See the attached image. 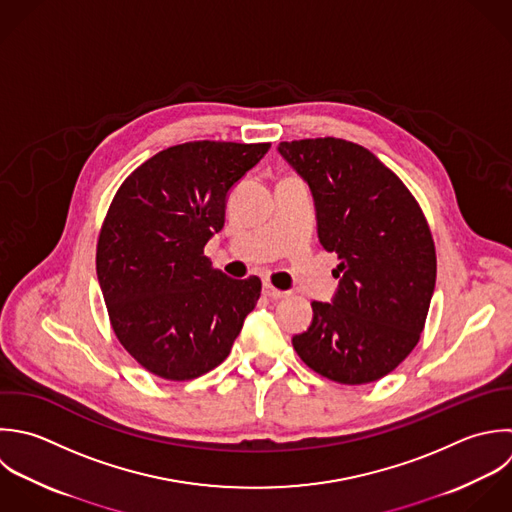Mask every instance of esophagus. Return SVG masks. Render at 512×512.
Segmentation results:
<instances>
[{
  "label": "esophagus",
  "instance_id": "esophagus-1",
  "mask_svg": "<svg viewBox=\"0 0 512 512\" xmlns=\"http://www.w3.org/2000/svg\"><path fill=\"white\" fill-rule=\"evenodd\" d=\"M263 295L269 297V299H283V297H287L285 291L275 289L271 283H263Z\"/></svg>",
  "mask_w": 512,
  "mask_h": 512
}]
</instances>
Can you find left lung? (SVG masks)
Segmentation results:
<instances>
[{"label":"left lung","mask_w":512,"mask_h":512,"mask_svg":"<svg viewBox=\"0 0 512 512\" xmlns=\"http://www.w3.org/2000/svg\"><path fill=\"white\" fill-rule=\"evenodd\" d=\"M277 151L309 185L319 241L339 257L331 303H311L313 321L293 347L331 381H379L425 327L437 279L427 219L405 183L357 143L319 137L283 141Z\"/></svg>","instance_id":"1"}]
</instances>
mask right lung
I'll return each mask as SVG.
<instances>
[{"label": "right lung", "instance_id": "1", "mask_svg": "<svg viewBox=\"0 0 512 512\" xmlns=\"http://www.w3.org/2000/svg\"><path fill=\"white\" fill-rule=\"evenodd\" d=\"M271 143L189 141L139 165L115 193L97 241V279L125 351L167 381L221 365L261 295L203 255L229 191Z\"/></svg>", "mask_w": 512, "mask_h": 512}]
</instances>
